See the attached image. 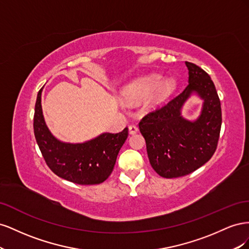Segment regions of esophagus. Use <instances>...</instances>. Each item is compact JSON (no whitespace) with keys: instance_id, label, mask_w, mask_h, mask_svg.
<instances>
[{"instance_id":"obj_1","label":"esophagus","mask_w":249,"mask_h":249,"mask_svg":"<svg viewBox=\"0 0 249 249\" xmlns=\"http://www.w3.org/2000/svg\"><path fill=\"white\" fill-rule=\"evenodd\" d=\"M138 132V127L135 125V124H131V125H129V133L131 134V135H135Z\"/></svg>"}]
</instances>
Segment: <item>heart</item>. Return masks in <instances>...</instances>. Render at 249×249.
<instances>
[{"label":"heart","instance_id":"heart-1","mask_svg":"<svg viewBox=\"0 0 249 249\" xmlns=\"http://www.w3.org/2000/svg\"><path fill=\"white\" fill-rule=\"evenodd\" d=\"M176 82L162 81L159 74H150L131 83L124 90V97L127 101L141 102L148 100L150 105H158L165 101L175 91Z\"/></svg>","mask_w":249,"mask_h":249}]
</instances>
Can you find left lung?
I'll list each match as a JSON object with an SVG mask.
<instances>
[{"label":"left lung","mask_w":249,"mask_h":249,"mask_svg":"<svg viewBox=\"0 0 249 249\" xmlns=\"http://www.w3.org/2000/svg\"><path fill=\"white\" fill-rule=\"evenodd\" d=\"M189 84L165 106L149 112L139 123L149 163L158 175L173 178L189 175L207 163L217 148L221 129V105L213 81L194 63L187 62ZM192 93L204 101L195 121L181 116Z\"/></svg>","instance_id":"1"}]
</instances>
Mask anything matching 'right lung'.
I'll use <instances>...</instances> for the list:
<instances>
[{"instance_id": "1", "label": "right lung", "mask_w": 249, "mask_h": 249, "mask_svg": "<svg viewBox=\"0 0 249 249\" xmlns=\"http://www.w3.org/2000/svg\"><path fill=\"white\" fill-rule=\"evenodd\" d=\"M42 88L37 94L34 135L50 169L66 180L79 185H96L106 180L114 168L120 148L129 135L127 127L117 134L103 133L83 143L58 140L44 122L41 108Z\"/></svg>"}]
</instances>
